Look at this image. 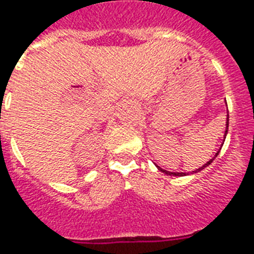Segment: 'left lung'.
Segmentation results:
<instances>
[{
  "instance_id": "left-lung-1",
  "label": "left lung",
  "mask_w": 254,
  "mask_h": 254,
  "mask_svg": "<svg viewBox=\"0 0 254 254\" xmlns=\"http://www.w3.org/2000/svg\"><path fill=\"white\" fill-rule=\"evenodd\" d=\"M228 127H229V115H228V118H226V131H225V138H226V134H228ZM225 142V140H224ZM221 150V148H220ZM220 150H218V151L215 152V155H214V158L217 155H218V152H220ZM214 158H211L210 161L209 162H206V163H205V165L202 166V167H199V169H197V170L195 171H191V173H171V171H167V170H163V169H161V167H159V166H156V167H158V169H159V170L161 171H163V173H165V174H167V175H175V177H184V175H189V174H195V173H198V171H201V170H203V169H205V167H207V166L210 165L211 162L214 161Z\"/></svg>"
}]
</instances>
